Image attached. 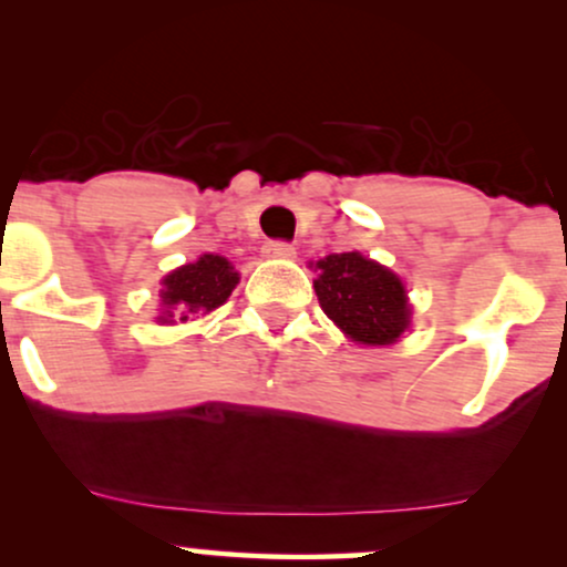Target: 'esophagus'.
<instances>
[{"mask_svg":"<svg viewBox=\"0 0 567 567\" xmlns=\"http://www.w3.org/2000/svg\"><path fill=\"white\" fill-rule=\"evenodd\" d=\"M264 252L269 258H292L296 256V247L290 243H282V239H275V243H266Z\"/></svg>","mask_w":567,"mask_h":567,"instance_id":"obj_1","label":"esophagus"}]
</instances>
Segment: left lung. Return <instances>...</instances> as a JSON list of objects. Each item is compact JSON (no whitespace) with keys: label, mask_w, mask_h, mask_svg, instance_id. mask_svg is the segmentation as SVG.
Wrapping results in <instances>:
<instances>
[{"label":"left lung","mask_w":567,"mask_h":567,"mask_svg":"<svg viewBox=\"0 0 567 567\" xmlns=\"http://www.w3.org/2000/svg\"><path fill=\"white\" fill-rule=\"evenodd\" d=\"M317 298L324 315L357 343L386 347L405 333L410 306L400 277L360 252H333L317 264Z\"/></svg>","instance_id":"8db88e82"}]
</instances>
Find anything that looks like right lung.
<instances>
[{"label": "right lung", "instance_id": "right-lung-1", "mask_svg": "<svg viewBox=\"0 0 567 567\" xmlns=\"http://www.w3.org/2000/svg\"><path fill=\"white\" fill-rule=\"evenodd\" d=\"M237 282L239 275L226 258L202 256L199 261L181 266L173 275L162 279L165 288L159 290V296L165 311L157 320L173 322V317H178L184 322L194 311L218 309L231 296V290L237 288Z\"/></svg>", "mask_w": 567, "mask_h": 567}]
</instances>
